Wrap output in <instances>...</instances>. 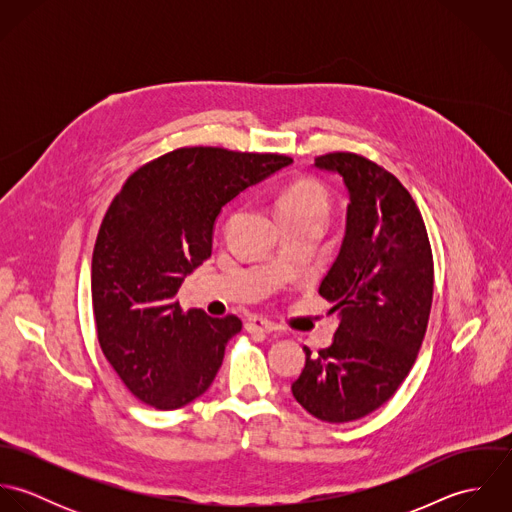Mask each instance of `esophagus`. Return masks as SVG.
I'll list each match as a JSON object with an SVG mask.
<instances>
[{"mask_svg":"<svg viewBox=\"0 0 512 512\" xmlns=\"http://www.w3.org/2000/svg\"><path fill=\"white\" fill-rule=\"evenodd\" d=\"M246 331H250V333H272V331H276V325L272 321H268L266 317L250 315L246 319Z\"/></svg>","mask_w":512,"mask_h":512,"instance_id":"1","label":"esophagus"}]
</instances>
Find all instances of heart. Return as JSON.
<instances>
[{
	"label": "heart",
	"instance_id": "1",
	"mask_svg": "<svg viewBox=\"0 0 512 512\" xmlns=\"http://www.w3.org/2000/svg\"><path fill=\"white\" fill-rule=\"evenodd\" d=\"M278 211L282 217L319 219L325 222L329 213V195L315 181H295L280 195Z\"/></svg>",
	"mask_w": 512,
	"mask_h": 512
}]
</instances>
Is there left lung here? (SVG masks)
Returning <instances> with one entry per match:
<instances>
[{
    "mask_svg": "<svg viewBox=\"0 0 512 512\" xmlns=\"http://www.w3.org/2000/svg\"><path fill=\"white\" fill-rule=\"evenodd\" d=\"M349 189L341 252L319 286L339 311L331 347L292 384L315 418L343 424L388 402L416 363L434 299V256L420 209L382 165L351 151L315 157Z\"/></svg>",
    "mask_w": 512,
    "mask_h": 512,
    "instance_id": "1",
    "label": "left lung"
}]
</instances>
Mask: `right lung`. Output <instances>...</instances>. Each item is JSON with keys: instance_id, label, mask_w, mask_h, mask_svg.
Instances as JSON below:
<instances>
[{"instance_id": "obj_1", "label": "right lung", "mask_w": 512, "mask_h": 512, "mask_svg": "<svg viewBox=\"0 0 512 512\" xmlns=\"http://www.w3.org/2000/svg\"><path fill=\"white\" fill-rule=\"evenodd\" d=\"M292 163L278 153L173 149L134 171L110 203L92 254L98 343L128 390L157 410L199 398L240 317L185 311L177 292L211 256L220 209Z\"/></svg>"}]
</instances>
